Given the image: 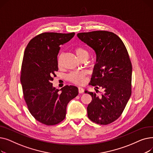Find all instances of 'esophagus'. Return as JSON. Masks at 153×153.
Masks as SVG:
<instances>
[{"label": "esophagus", "instance_id": "esophagus-1", "mask_svg": "<svg viewBox=\"0 0 153 153\" xmlns=\"http://www.w3.org/2000/svg\"><path fill=\"white\" fill-rule=\"evenodd\" d=\"M78 91H79V94H81V93L84 92V89H82L81 87H78Z\"/></svg>", "mask_w": 153, "mask_h": 153}]
</instances>
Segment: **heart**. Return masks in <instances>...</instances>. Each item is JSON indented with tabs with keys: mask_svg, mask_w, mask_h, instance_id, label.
I'll return each mask as SVG.
<instances>
[{
	"mask_svg": "<svg viewBox=\"0 0 153 153\" xmlns=\"http://www.w3.org/2000/svg\"><path fill=\"white\" fill-rule=\"evenodd\" d=\"M74 51L77 57L81 59L83 58H88L89 53L85 50L84 48L82 47H77L75 48ZM58 65L61 66L62 64V55L60 54L58 57ZM85 72L84 71H74L72 72L68 75V78L69 81L76 84H83L85 82Z\"/></svg>",
	"mask_w": 153,
	"mask_h": 153,
	"instance_id": "heart-1",
	"label": "heart"
}]
</instances>
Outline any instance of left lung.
I'll return each mask as SVG.
<instances>
[{"mask_svg": "<svg viewBox=\"0 0 153 153\" xmlns=\"http://www.w3.org/2000/svg\"><path fill=\"white\" fill-rule=\"evenodd\" d=\"M77 35L96 53L91 84L103 91L100 97L85 91L92 97L87 108L88 118L95 123L110 124L121 116L131 94L129 54L122 40L112 32L99 30Z\"/></svg>", "mask_w": 153, "mask_h": 153, "instance_id": "left-lung-1", "label": "left lung"}]
</instances>
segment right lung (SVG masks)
Here are the masks:
<instances>
[{"mask_svg":"<svg viewBox=\"0 0 153 153\" xmlns=\"http://www.w3.org/2000/svg\"><path fill=\"white\" fill-rule=\"evenodd\" d=\"M74 35V32L41 33L30 40L24 52L20 76L23 98L31 115L46 125L61 122L68 103L78 95L76 86L66 85L59 90L51 83L58 71L60 46Z\"/></svg>","mask_w":153,"mask_h":153,"instance_id":"1","label":"right lung"}]
</instances>
